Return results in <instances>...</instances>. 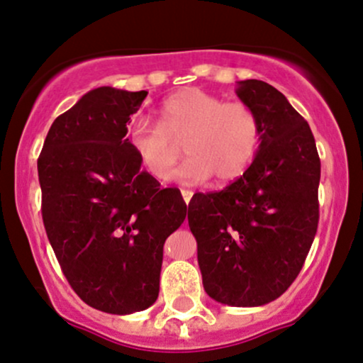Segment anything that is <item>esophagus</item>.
I'll list each match as a JSON object with an SVG mask.
<instances>
[{
  "mask_svg": "<svg viewBox=\"0 0 363 363\" xmlns=\"http://www.w3.org/2000/svg\"><path fill=\"white\" fill-rule=\"evenodd\" d=\"M182 197H183V200H185L186 206H189L191 197H194V191H191V190H182Z\"/></svg>",
  "mask_w": 363,
  "mask_h": 363,
  "instance_id": "34e87169",
  "label": "esophagus"
}]
</instances>
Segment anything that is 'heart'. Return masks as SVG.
<instances>
[{
	"label": "heart",
	"mask_w": 363,
	"mask_h": 363,
	"mask_svg": "<svg viewBox=\"0 0 363 363\" xmlns=\"http://www.w3.org/2000/svg\"><path fill=\"white\" fill-rule=\"evenodd\" d=\"M127 139L152 178L202 183L216 174L217 182L228 183L253 164L262 143V122L242 101L224 104L203 89L185 88L161 105L160 125L146 121L132 123ZM183 140L191 157L170 174L179 155L176 143Z\"/></svg>",
	"instance_id": "obj_1"
}]
</instances>
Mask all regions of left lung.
<instances>
[{"label":"left lung","instance_id":"8db88e82","mask_svg":"<svg viewBox=\"0 0 363 363\" xmlns=\"http://www.w3.org/2000/svg\"><path fill=\"white\" fill-rule=\"evenodd\" d=\"M236 95L262 122V143L242 177L189 203L203 289L234 308L275 301L299 275L318 231L321 178L309 123L279 89L238 81Z\"/></svg>","mask_w":363,"mask_h":363}]
</instances>
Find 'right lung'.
<instances>
[{"label": "right lung", "mask_w": 363, "mask_h": 363, "mask_svg": "<svg viewBox=\"0 0 363 363\" xmlns=\"http://www.w3.org/2000/svg\"><path fill=\"white\" fill-rule=\"evenodd\" d=\"M146 96L91 89L55 118L37 161L42 219L62 274L81 301L121 316L156 302L164 241L186 217L180 190L143 172L127 139Z\"/></svg>", "instance_id": "add662e5"}]
</instances>
